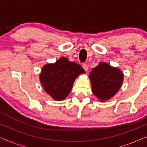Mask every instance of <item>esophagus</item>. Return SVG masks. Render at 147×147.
<instances>
[{
  "label": "esophagus",
  "instance_id": "34e87169",
  "mask_svg": "<svg viewBox=\"0 0 147 147\" xmlns=\"http://www.w3.org/2000/svg\"><path fill=\"white\" fill-rule=\"evenodd\" d=\"M82 68H83L85 71H88V66H87V65H86V64H83V65H82Z\"/></svg>",
  "mask_w": 147,
  "mask_h": 147
}]
</instances>
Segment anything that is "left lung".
Instances as JSON below:
<instances>
[{
    "label": "left lung",
    "mask_w": 147,
    "mask_h": 147,
    "mask_svg": "<svg viewBox=\"0 0 147 147\" xmlns=\"http://www.w3.org/2000/svg\"><path fill=\"white\" fill-rule=\"evenodd\" d=\"M88 77L92 93L101 102H105L114 96L121 88L124 74L119 68L100 62L92 69Z\"/></svg>",
    "instance_id": "obj_1"
}]
</instances>
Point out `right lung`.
Here are the masks:
<instances>
[{"label":"right lung","mask_w":147,"mask_h":147,"mask_svg":"<svg viewBox=\"0 0 147 147\" xmlns=\"http://www.w3.org/2000/svg\"><path fill=\"white\" fill-rule=\"evenodd\" d=\"M84 73L81 66L63 57L43 66L39 78L45 91L55 100L61 101L71 92L76 78Z\"/></svg>","instance_id":"1"}]
</instances>
